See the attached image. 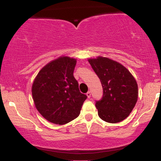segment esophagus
I'll list each match as a JSON object with an SVG mask.
<instances>
[{"label": "esophagus", "mask_w": 161, "mask_h": 161, "mask_svg": "<svg viewBox=\"0 0 161 161\" xmlns=\"http://www.w3.org/2000/svg\"><path fill=\"white\" fill-rule=\"evenodd\" d=\"M86 95H87V97H88V98H89V97H91V92H87Z\"/></svg>", "instance_id": "esophagus-1"}]
</instances>
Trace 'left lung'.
Listing matches in <instances>:
<instances>
[{
	"mask_svg": "<svg viewBox=\"0 0 161 161\" xmlns=\"http://www.w3.org/2000/svg\"><path fill=\"white\" fill-rule=\"evenodd\" d=\"M88 62L103 87L102 98L95 104L99 117L110 123L123 121L137 102L136 79L125 66L108 57L89 59Z\"/></svg>",
	"mask_w": 161,
	"mask_h": 161,
	"instance_id": "obj_1",
	"label": "left lung"
}]
</instances>
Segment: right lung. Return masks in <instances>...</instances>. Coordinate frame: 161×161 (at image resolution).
Returning a JSON list of instances; mask_svg holds the SVG:
<instances>
[{
  "label": "right lung",
  "instance_id": "obj_1",
  "mask_svg": "<svg viewBox=\"0 0 161 161\" xmlns=\"http://www.w3.org/2000/svg\"><path fill=\"white\" fill-rule=\"evenodd\" d=\"M76 60L60 57L40 70L32 87L36 108L44 118L64 125L79 115L87 96L73 76Z\"/></svg>",
  "mask_w": 161,
  "mask_h": 161
}]
</instances>
